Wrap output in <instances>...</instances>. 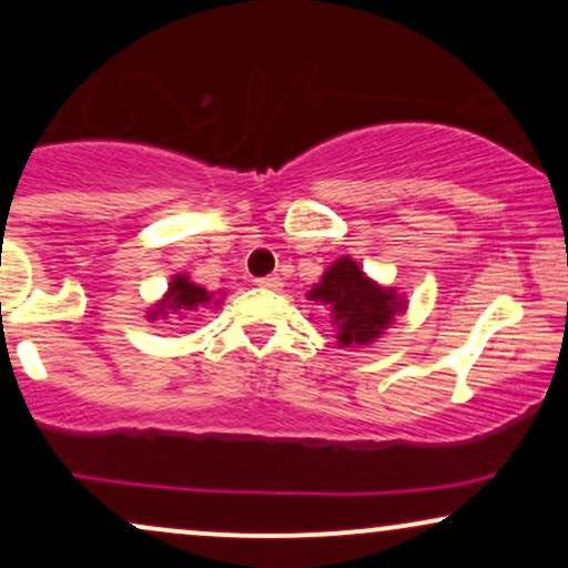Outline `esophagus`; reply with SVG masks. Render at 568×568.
I'll return each instance as SVG.
<instances>
[{
  "label": "esophagus",
  "instance_id": "1",
  "mask_svg": "<svg viewBox=\"0 0 568 568\" xmlns=\"http://www.w3.org/2000/svg\"><path fill=\"white\" fill-rule=\"evenodd\" d=\"M256 283L262 285V288H266V291H280V288H283V280H280L277 275H266V277H258Z\"/></svg>",
  "mask_w": 568,
  "mask_h": 568
}]
</instances>
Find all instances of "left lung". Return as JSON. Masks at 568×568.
<instances>
[{
  "label": "left lung",
  "mask_w": 568,
  "mask_h": 568,
  "mask_svg": "<svg viewBox=\"0 0 568 568\" xmlns=\"http://www.w3.org/2000/svg\"><path fill=\"white\" fill-rule=\"evenodd\" d=\"M306 298L328 310L331 323L336 325L338 347H363L376 342L393 325L397 312L406 310L395 288L376 285L349 256L331 264Z\"/></svg>",
  "instance_id": "1"
}]
</instances>
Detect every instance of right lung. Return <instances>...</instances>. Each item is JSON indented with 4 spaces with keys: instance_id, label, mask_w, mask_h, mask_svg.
I'll list each match as a JSON object with an SVG mask.
<instances>
[{
    "instance_id": "obj_1",
    "label": "right lung",
    "mask_w": 568,
    "mask_h": 568,
    "mask_svg": "<svg viewBox=\"0 0 568 568\" xmlns=\"http://www.w3.org/2000/svg\"><path fill=\"white\" fill-rule=\"evenodd\" d=\"M213 302V293L200 288L197 283H192L189 275H175L168 285L165 298L160 304H154V310H149V321H158V317H168L171 312H192L200 306H207ZM219 304V302H216Z\"/></svg>"
}]
</instances>
